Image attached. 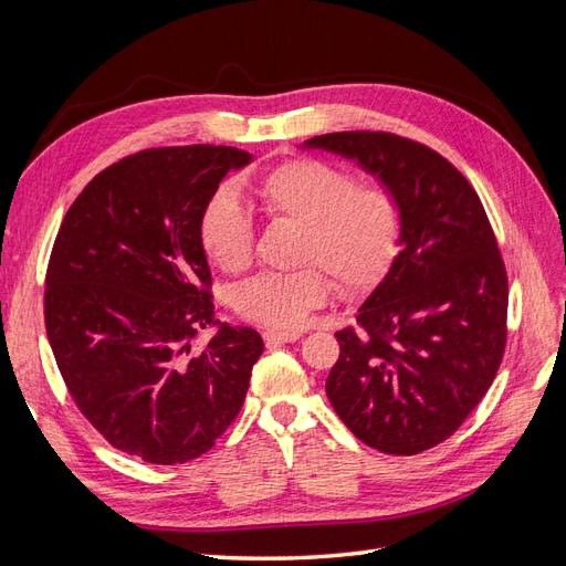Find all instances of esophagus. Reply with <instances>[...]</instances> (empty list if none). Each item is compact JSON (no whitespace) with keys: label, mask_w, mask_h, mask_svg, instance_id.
Masks as SVG:
<instances>
[{"label":"esophagus","mask_w":566,"mask_h":566,"mask_svg":"<svg viewBox=\"0 0 566 566\" xmlns=\"http://www.w3.org/2000/svg\"><path fill=\"white\" fill-rule=\"evenodd\" d=\"M300 333H283V331H264L266 345H283V342H295L300 339Z\"/></svg>","instance_id":"1"}]
</instances>
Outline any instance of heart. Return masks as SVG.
Segmentation results:
<instances>
[{"mask_svg":"<svg viewBox=\"0 0 566 566\" xmlns=\"http://www.w3.org/2000/svg\"><path fill=\"white\" fill-rule=\"evenodd\" d=\"M250 196L271 221L297 224L290 273H260L233 293L235 314L273 331H300L328 302L333 275L339 293L356 295L378 285L399 252L403 217L397 198L380 184H356L337 165L290 158L250 181ZM200 245L224 273L252 262L254 221L229 191L208 200L200 214Z\"/></svg>","mask_w":566,"mask_h":566,"instance_id":"obj_1","label":"heart"}]
</instances>
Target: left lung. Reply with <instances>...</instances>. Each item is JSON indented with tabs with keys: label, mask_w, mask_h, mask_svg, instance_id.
Segmentation results:
<instances>
[{
	"label": "left lung",
	"mask_w": 566,
	"mask_h": 566,
	"mask_svg": "<svg viewBox=\"0 0 566 566\" xmlns=\"http://www.w3.org/2000/svg\"><path fill=\"white\" fill-rule=\"evenodd\" d=\"M352 158L397 198L401 252L335 333L325 394L356 439L389 455L447 441L489 391L507 339V273L470 181L430 146L389 132L306 142Z\"/></svg>",
	"instance_id": "obj_1"
}]
</instances>
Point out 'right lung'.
I'll use <instances>...</instances> for the list:
<instances>
[{"label":"right lung","mask_w":566,"mask_h":566,"mask_svg":"<svg viewBox=\"0 0 566 566\" xmlns=\"http://www.w3.org/2000/svg\"><path fill=\"white\" fill-rule=\"evenodd\" d=\"M250 153L146 148L98 172L51 248L44 325L73 401L117 451L153 465L208 453L241 413L260 333L217 325L200 214Z\"/></svg>","instance_id":"1"}]
</instances>
